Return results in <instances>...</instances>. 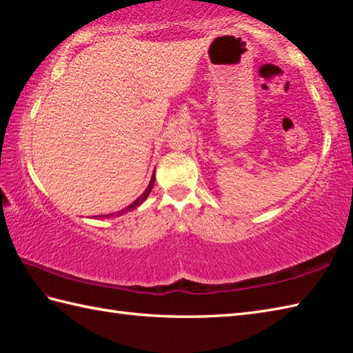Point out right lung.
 I'll return each mask as SVG.
<instances>
[{
  "label": "right lung",
  "mask_w": 353,
  "mask_h": 353,
  "mask_svg": "<svg viewBox=\"0 0 353 353\" xmlns=\"http://www.w3.org/2000/svg\"><path fill=\"white\" fill-rule=\"evenodd\" d=\"M153 185H154V172H153V176H152V181H150V183H148V186H147V190L144 191V194H142V196H141L139 199L134 200L130 206H127V209H123V211L119 212V215L124 214V212H127V211H132V209H134V208H138V206L142 203V201H144V200L148 197L150 191L153 190ZM106 216H109V215H106ZM110 216H112V214H110Z\"/></svg>",
  "instance_id": "obj_1"
}]
</instances>
